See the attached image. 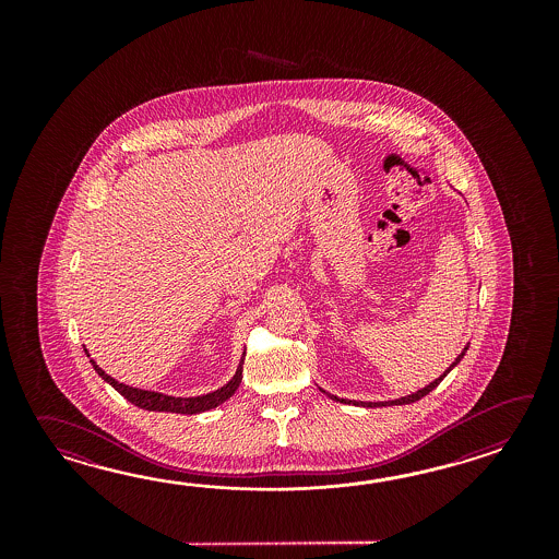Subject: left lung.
<instances>
[{
  "label": "left lung",
  "mask_w": 559,
  "mask_h": 559,
  "mask_svg": "<svg viewBox=\"0 0 559 559\" xmlns=\"http://www.w3.org/2000/svg\"><path fill=\"white\" fill-rule=\"evenodd\" d=\"M467 347H469V344L465 345L464 349H462V354H460V356L455 357V361H453L452 366H450V368L445 369V371H443V373H441V376H440V378H438V380L431 381V383H429V385H426V388H421V390H417L416 393H409V395H404V397H397V400H392V402H347V400H344V397H342V400H340V397H337V395H332V393L323 392V390H321V388H320V390L323 393H328V395H330V397H332V400H335V402H342V404L364 405V407H383V405L414 404V402H417V400H421V397H424V395H428V393L431 392V390H436V388H438V385H440V381L443 380V378H445V376H448V373H450V371H452V369L455 368V366H457V364H460V361H462V357L465 356V352H467Z\"/></svg>",
  "instance_id": "left-lung-1"
}]
</instances>
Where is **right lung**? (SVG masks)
<instances>
[{"label":"right lung","mask_w":559,"mask_h":559,"mask_svg":"<svg viewBox=\"0 0 559 559\" xmlns=\"http://www.w3.org/2000/svg\"><path fill=\"white\" fill-rule=\"evenodd\" d=\"M85 354H87V349H85ZM87 357H90V354H87ZM243 357H246V352H243V356L239 359L236 376L227 381L224 388H219V390H215L212 393H205V395H198V397H174V395H166V393L147 392V390H140V388H131V385L119 383L111 376H107L106 371L99 368L94 359H90V361H92V366L97 371V376L102 380L107 381L116 392L121 393L131 404L142 407V409H147V412H171V414L191 416V414H202V412H207V409H214V407L224 404L226 400H229L236 393L239 383H241Z\"/></svg>","instance_id":"1"}]
</instances>
